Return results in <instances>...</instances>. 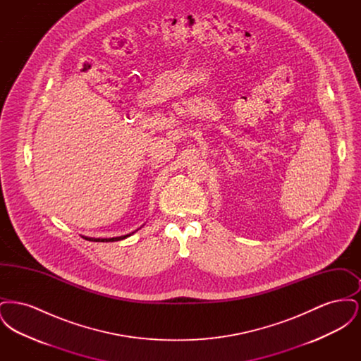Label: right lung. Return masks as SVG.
<instances>
[{"instance_id":"1","label":"right lung","mask_w":361,"mask_h":361,"mask_svg":"<svg viewBox=\"0 0 361 361\" xmlns=\"http://www.w3.org/2000/svg\"><path fill=\"white\" fill-rule=\"evenodd\" d=\"M135 231H137V230H135ZM135 231H134V233H135ZM134 233H131V234H134ZM131 234H127V235H121V237H114V238H90V237H84V238L87 240H94V242H115V240H124V238L130 237Z\"/></svg>"}]
</instances>
